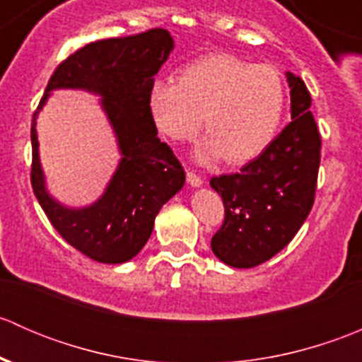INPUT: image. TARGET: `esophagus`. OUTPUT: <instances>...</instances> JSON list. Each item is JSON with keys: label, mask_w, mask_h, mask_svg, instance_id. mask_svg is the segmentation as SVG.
<instances>
[{"label": "esophagus", "mask_w": 362, "mask_h": 362, "mask_svg": "<svg viewBox=\"0 0 362 362\" xmlns=\"http://www.w3.org/2000/svg\"><path fill=\"white\" fill-rule=\"evenodd\" d=\"M187 182L191 187H202L203 185V178L198 177L196 173H192V171H187Z\"/></svg>", "instance_id": "obj_1"}]
</instances>
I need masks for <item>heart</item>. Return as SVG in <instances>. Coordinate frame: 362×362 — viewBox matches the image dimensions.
Segmentation results:
<instances>
[{
    "label": "heart",
    "instance_id": "heart-1",
    "mask_svg": "<svg viewBox=\"0 0 362 362\" xmlns=\"http://www.w3.org/2000/svg\"><path fill=\"white\" fill-rule=\"evenodd\" d=\"M286 107L279 69L233 54H208L182 69L180 82L158 78L148 110L168 138L185 141L203 126L208 136L196 151L199 163L226 158L242 164L257 158L275 138Z\"/></svg>",
    "mask_w": 362,
    "mask_h": 362
}]
</instances>
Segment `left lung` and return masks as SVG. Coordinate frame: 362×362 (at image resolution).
Here are the masks:
<instances>
[{
    "instance_id": "8db88e82",
    "label": "left lung",
    "mask_w": 362,
    "mask_h": 362,
    "mask_svg": "<svg viewBox=\"0 0 362 362\" xmlns=\"http://www.w3.org/2000/svg\"><path fill=\"white\" fill-rule=\"evenodd\" d=\"M291 122L238 173L210 180L224 202L214 254L233 268H254L279 254L303 226L315 198L320 134L305 82L287 71Z\"/></svg>"
}]
</instances>
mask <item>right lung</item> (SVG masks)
Instances as JSON below:
<instances>
[{
    "label": "right lung",
    "mask_w": 362,
    "mask_h": 362,
    "mask_svg": "<svg viewBox=\"0 0 362 362\" xmlns=\"http://www.w3.org/2000/svg\"><path fill=\"white\" fill-rule=\"evenodd\" d=\"M173 47L166 29L89 43L56 68L33 115V191L56 231L93 261L122 264L133 259L151 238L163 204L185 184L184 168L158 138L148 110V90ZM57 88L100 95L121 152L105 192L87 207H64L46 191L35 117Z\"/></svg>",
    "instance_id": "obj_1"
}]
</instances>
